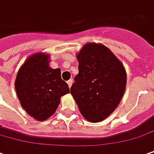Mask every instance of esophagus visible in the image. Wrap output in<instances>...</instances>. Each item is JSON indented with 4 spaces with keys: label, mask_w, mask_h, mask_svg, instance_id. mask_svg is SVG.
I'll return each mask as SVG.
<instances>
[{
    "label": "esophagus",
    "mask_w": 154,
    "mask_h": 154,
    "mask_svg": "<svg viewBox=\"0 0 154 154\" xmlns=\"http://www.w3.org/2000/svg\"><path fill=\"white\" fill-rule=\"evenodd\" d=\"M72 82L73 81L71 79V80H69L68 82H67V84H68V87H69V88H71V87H72Z\"/></svg>",
    "instance_id": "34e87169"
}]
</instances>
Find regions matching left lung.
Returning <instances> with one entry per match:
<instances>
[{"label":"left lung","instance_id":"1","mask_svg":"<svg viewBox=\"0 0 154 154\" xmlns=\"http://www.w3.org/2000/svg\"><path fill=\"white\" fill-rule=\"evenodd\" d=\"M77 59L79 73L71 94L87 121H103L115 111L125 93V67L102 44H86L77 54Z\"/></svg>","mask_w":154,"mask_h":154}]
</instances>
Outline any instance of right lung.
Instances as JSON below:
<instances>
[{"instance_id": "1", "label": "right lung", "mask_w": 154, "mask_h": 154, "mask_svg": "<svg viewBox=\"0 0 154 154\" xmlns=\"http://www.w3.org/2000/svg\"><path fill=\"white\" fill-rule=\"evenodd\" d=\"M51 55L38 52L30 55L21 66L15 88L22 107L36 121L47 120L55 112L60 98L70 93L61 79L60 69L50 66Z\"/></svg>"}]
</instances>
